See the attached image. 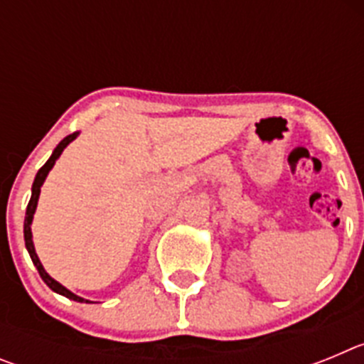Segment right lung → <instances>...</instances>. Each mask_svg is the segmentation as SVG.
Masks as SVG:
<instances>
[{"instance_id":"right-lung-1","label":"right lung","mask_w":364,"mask_h":364,"mask_svg":"<svg viewBox=\"0 0 364 364\" xmlns=\"http://www.w3.org/2000/svg\"><path fill=\"white\" fill-rule=\"evenodd\" d=\"M78 131L73 134H69V136H65L62 140V142L58 144L56 149L53 151V154H50V159L47 160V162L43 164V167H41L40 171L36 173V178H34V182H32V195H31V200H28V205H27V213H25V222H23V237H25V247H27L28 255H31L32 262H34V266H36L38 273H40V277L43 279V282L47 286H49L50 290L56 291V294L63 295V297L70 299V301H76V302H91L87 301V299L80 297V295L73 294L70 290H67L65 286H62L58 281H54L53 277H50L49 273L45 272L43 264L40 262V259H38V253L36 250H34V242H32V231H31V226H32V218H34V213H36V205H38V198H40V191H41V186H43L45 178H47V175H49V171L54 167V164H56V160L60 159V154L63 153V149H65L67 146H69L73 140H76V136H78Z\"/></svg>"}]
</instances>
